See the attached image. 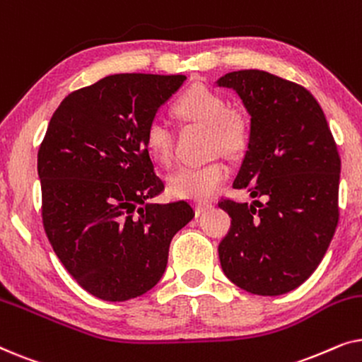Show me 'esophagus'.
<instances>
[{"mask_svg":"<svg viewBox=\"0 0 362 362\" xmlns=\"http://www.w3.org/2000/svg\"><path fill=\"white\" fill-rule=\"evenodd\" d=\"M212 207H214V204H212L211 201H197L196 202V216L204 214V212L211 211Z\"/></svg>","mask_w":362,"mask_h":362,"instance_id":"esophagus-1","label":"esophagus"}]
</instances>
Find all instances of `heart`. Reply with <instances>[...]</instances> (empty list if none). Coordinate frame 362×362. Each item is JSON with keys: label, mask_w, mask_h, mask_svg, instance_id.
Masks as SVG:
<instances>
[{"label": "heart", "mask_w": 362, "mask_h": 362, "mask_svg": "<svg viewBox=\"0 0 362 362\" xmlns=\"http://www.w3.org/2000/svg\"><path fill=\"white\" fill-rule=\"evenodd\" d=\"M176 115L186 122L207 125V143L212 153L237 155L249 141V122L244 113L229 108L226 98L206 86H192L175 105ZM146 150L161 165L170 166L175 158V136L166 122L153 120L145 133ZM229 177V166L214 160L206 165L182 166L168 180L175 197L191 201L212 199Z\"/></svg>", "instance_id": "heart-1"}]
</instances>
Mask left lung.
Returning <instances> with one entry per match:
<instances>
[{
	"label": "left lung",
	"instance_id": "1",
	"mask_svg": "<svg viewBox=\"0 0 362 362\" xmlns=\"http://www.w3.org/2000/svg\"><path fill=\"white\" fill-rule=\"evenodd\" d=\"M216 83L232 88L250 115L234 187L264 199L219 202L232 219L221 267L249 293H288L316 270L338 226V148L320 103L298 83L257 69Z\"/></svg>",
	"mask_w": 362,
	"mask_h": 362
}]
</instances>
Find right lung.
<instances>
[{
	"label": "right lung",
	"instance_id": "right-lung-1",
	"mask_svg": "<svg viewBox=\"0 0 362 362\" xmlns=\"http://www.w3.org/2000/svg\"><path fill=\"white\" fill-rule=\"evenodd\" d=\"M186 76L115 74L64 98L37 153L42 222L74 280L105 301L151 290L189 202H151L165 189L146 127Z\"/></svg>",
	"mask_w": 362,
	"mask_h": 362
}]
</instances>
